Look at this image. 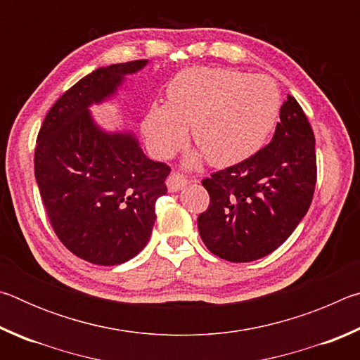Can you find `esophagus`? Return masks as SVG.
Returning <instances> with one entry per match:
<instances>
[{
  "mask_svg": "<svg viewBox=\"0 0 360 360\" xmlns=\"http://www.w3.org/2000/svg\"><path fill=\"white\" fill-rule=\"evenodd\" d=\"M186 184H187L186 176L181 174V173H176V172L169 174L168 179H167V186H168V191L169 192H178Z\"/></svg>",
  "mask_w": 360,
  "mask_h": 360,
  "instance_id": "1",
  "label": "esophagus"
}]
</instances>
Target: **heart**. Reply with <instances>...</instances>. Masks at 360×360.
<instances>
[{"label": "heart", "instance_id": "obj_1", "mask_svg": "<svg viewBox=\"0 0 360 360\" xmlns=\"http://www.w3.org/2000/svg\"><path fill=\"white\" fill-rule=\"evenodd\" d=\"M167 105H154L143 120L152 154L167 158L192 139L212 167H230L254 155L281 109L271 77L224 68H191L168 85Z\"/></svg>", "mask_w": 360, "mask_h": 360}]
</instances>
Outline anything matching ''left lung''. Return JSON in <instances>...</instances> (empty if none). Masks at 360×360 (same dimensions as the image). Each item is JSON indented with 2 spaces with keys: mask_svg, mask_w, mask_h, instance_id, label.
I'll use <instances>...</instances> for the list:
<instances>
[{
  "mask_svg": "<svg viewBox=\"0 0 360 360\" xmlns=\"http://www.w3.org/2000/svg\"><path fill=\"white\" fill-rule=\"evenodd\" d=\"M314 144L307 114L288 95L271 141L202 181L210 193L208 210L198 216L205 246L229 262L257 260L281 246L311 205Z\"/></svg>",
  "mask_w": 360,
  "mask_h": 360,
  "instance_id": "obj_1",
  "label": "left lung"
}]
</instances>
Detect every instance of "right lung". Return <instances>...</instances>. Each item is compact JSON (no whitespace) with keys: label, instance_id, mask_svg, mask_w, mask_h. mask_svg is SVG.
<instances>
[{"label":"right lung","instance_id":"add662e5","mask_svg":"<svg viewBox=\"0 0 360 360\" xmlns=\"http://www.w3.org/2000/svg\"><path fill=\"white\" fill-rule=\"evenodd\" d=\"M148 60L98 68L60 96L42 122L34 178L65 248L96 265H119L148 245L167 163L144 155L131 133H105L89 114Z\"/></svg>","mask_w":360,"mask_h":360}]
</instances>
